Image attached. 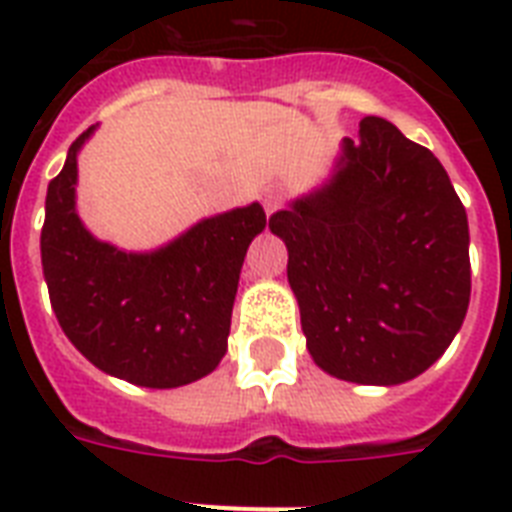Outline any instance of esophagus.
<instances>
[{
    "mask_svg": "<svg viewBox=\"0 0 512 512\" xmlns=\"http://www.w3.org/2000/svg\"><path fill=\"white\" fill-rule=\"evenodd\" d=\"M263 207H265V212H268V215H273L276 209L284 207V193H281L279 188H265Z\"/></svg>",
    "mask_w": 512,
    "mask_h": 512,
    "instance_id": "34e87169",
    "label": "esophagus"
}]
</instances>
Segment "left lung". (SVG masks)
Wrapping results in <instances>:
<instances>
[{"label":"left lung","instance_id":"obj_1","mask_svg":"<svg viewBox=\"0 0 512 512\" xmlns=\"http://www.w3.org/2000/svg\"><path fill=\"white\" fill-rule=\"evenodd\" d=\"M316 366L358 385H401L444 356L470 303L460 196L428 148L366 116L316 191L268 223Z\"/></svg>","mask_w":512,"mask_h":512}]
</instances>
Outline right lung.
Segmentation results:
<instances>
[{
    "instance_id": "add662e5",
    "label": "right lung",
    "mask_w": 512,
    "mask_h": 512,
    "mask_svg": "<svg viewBox=\"0 0 512 512\" xmlns=\"http://www.w3.org/2000/svg\"><path fill=\"white\" fill-rule=\"evenodd\" d=\"M71 143L44 201L42 268L60 329L100 372L143 388H180L207 377L228 350L231 311L249 244L265 228L252 201L204 217L154 252L95 239L76 212Z\"/></svg>"
}]
</instances>
